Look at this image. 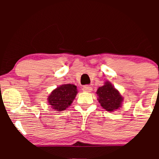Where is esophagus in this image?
Instances as JSON below:
<instances>
[{"label":"esophagus","instance_id":"obj_1","mask_svg":"<svg viewBox=\"0 0 159 159\" xmlns=\"http://www.w3.org/2000/svg\"><path fill=\"white\" fill-rule=\"evenodd\" d=\"M82 90H83V91H84V92H91V91L93 90V88L90 86L86 85L84 87H83Z\"/></svg>","mask_w":159,"mask_h":159}]
</instances>
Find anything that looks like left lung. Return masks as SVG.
<instances>
[{"label":"left lung","instance_id":"1","mask_svg":"<svg viewBox=\"0 0 159 159\" xmlns=\"http://www.w3.org/2000/svg\"><path fill=\"white\" fill-rule=\"evenodd\" d=\"M96 94L98 102L107 111L111 112L121 107L123 97L109 81H106L103 86L98 87Z\"/></svg>","mask_w":159,"mask_h":159}]
</instances>
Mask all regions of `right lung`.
<instances>
[{
  "mask_svg": "<svg viewBox=\"0 0 159 159\" xmlns=\"http://www.w3.org/2000/svg\"><path fill=\"white\" fill-rule=\"evenodd\" d=\"M78 93L77 87L67 84L57 87L48 97V103L56 111H64L70 106Z\"/></svg>",
  "mask_w": 159,
  "mask_h": 159,
  "instance_id": "1",
  "label": "right lung"
}]
</instances>
